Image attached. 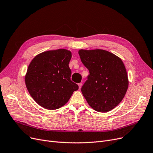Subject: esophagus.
Masks as SVG:
<instances>
[{
  "instance_id": "obj_1",
  "label": "esophagus",
  "mask_w": 153,
  "mask_h": 153,
  "mask_svg": "<svg viewBox=\"0 0 153 153\" xmlns=\"http://www.w3.org/2000/svg\"><path fill=\"white\" fill-rule=\"evenodd\" d=\"M82 86V83H78V87H79V89H80V88H81Z\"/></svg>"
}]
</instances>
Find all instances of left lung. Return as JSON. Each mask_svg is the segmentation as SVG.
<instances>
[{
    "instance_id": "left-lung-1",
    "label": "left lung",
    "mask_w": 153,
    "mask_h": 153,
    "mask_svg": "<svg viewBox=\"0 0 153 153\" xmlns=\"http://www.w3.org/2000/svg\"><path fill=\"white\" fill-rule=\"evenodd\" d=\"M78 54L90 73L81 89L83 95L95 111H111L123 100L129 85L123 61L114 54L99 49L80 50Z\"/></svg>"
}]
</instances>
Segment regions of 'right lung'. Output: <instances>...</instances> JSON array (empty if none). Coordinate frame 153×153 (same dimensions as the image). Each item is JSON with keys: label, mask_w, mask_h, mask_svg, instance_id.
<instances>
[{"label": "right lung", "mask_w": 153, "mask_h": 153, "mask_svg": "<svg viewBox=\"0 0 153 153\" xmlns=\"http://www.w3.org/2000/svg\"><path fill=\"white\" fill-rule=\"evenodd\" d=\"M71 53L65 49L47 51L36 56L25 76L29 94L46 109L55 110L68 102L78 85L71 79Z\"/></svg>", "instance_id": "right-lung-1"}]
</instances>
